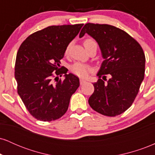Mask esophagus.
<instances>
[{"mask_svg":"<svg viewBox=\"0 0 155 155\" xmlns=\"http://www.w3.org/2000/svg\"><path fill=\"white\" fill-rule=\"evenodd\" d=\"M84 83H86V81H85V80H84V79H80V84L82 85V84H84Z\"/></svg>","mask_w":155,"mask_h":155,"instance_id":"34e87169","label":"esophagus"}]
</instances>
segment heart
<instances>
[{
	"label": "heart",
	"mask_w": 155,
	"mask_h": 155,
	"mask_svg": "<svg viewBox=\"0 0 155 155\" xmlns=\"http://www.w3.org/2000/svg\"><path fill=\"white\" fill-rule=\"evenodd\" d=\"M84 46L88 51L92 47H97V43L93 38H87L84 41ZM69 49H70V45H68L65 50V54L66 55L68 54ZM70 69L73 74L81 78H87L89 74L92 72V68L90 65L81 63H74L71 66Z\"/></svg>",
	"instance_id": "obj_1"
}]
</instances>
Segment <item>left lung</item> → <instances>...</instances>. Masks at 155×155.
Returning <instances> with one entry per match:
<instances>
[{"label": "left lung", "instance_id": "8db88e82", "mask_svg": "<svg viewBox=\"0 0 155 155\" xmlns=\"http://www.w3.org/2000/svg\"><path fill=\"white\" fill-rule=\"evenodd\" d=\"M85 33L95 39L104 58L89 104L105 116L120 115L133 104L144 78L143 49L128 33L110 25L87 23L80 38ZM106 75L110 78L108 80Z\"/></svg>", "mask_w": 155, "mask_h": 155}]
</instances>
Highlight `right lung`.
<instances>
[{
	"instance_id": "obj_1",
	"label": "right lung",
	"mask_w": 155,
	"mask_h": 155,
	"mask_svg": "<svg viewBox=\"0 0 155 155\" xmlns=\"http://www.w3.org/2000/svg\"><path fill=\"white\" fill-rule=\"evenodd\" d=\"M84 24L49 26L32 33L17 51L15 76L17 92L29 113L43 122L58 120L67 111L79 79L60 66L65 48ZM64 74L65 79L59 77Z\"/></svg>"
}]
</instances>
